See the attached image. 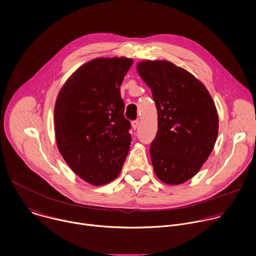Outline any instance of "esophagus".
Returning a JSON list of instances; mask_svg holds the SVG:
<instances>
[{
	"mask_svg": "<svg viewBox=\"0 0 256 256\" xmlns=\"http://www.w3.org/2000/svg\"><path fill=\"white\" fill-rule=\"evenodd\" d=\"M132 126L134 130H136L138 126V120H132Z\"/></svg>",
	"mask_w": 256,
	"mask_h": 256,
	"instance_id": "34e87169",
	"label": "esophagus"
}]
</instances>
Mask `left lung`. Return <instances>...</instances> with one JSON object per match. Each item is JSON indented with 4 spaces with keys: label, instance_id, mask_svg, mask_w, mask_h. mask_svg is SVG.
Wrapping results in <instances>:
<instances>
[{
    "label": "left lung",
    "instance_id": "8db88e82",
    "mask_svg": "<svg viewBox=\"0 0 256 256\" xmlns=\"http://www.w3.org/2000/svg\"><path fill=\"white\" fill-rule=\"evenodd\" d=\"M138 72L157 107L158 130L150 147L154 171L167 184H184L212 151L218 128L214 103L202 83L170 62H140Z\"/></svg>",
    "mask_w": 256,
    "mask_h": 256
}]
</instances>
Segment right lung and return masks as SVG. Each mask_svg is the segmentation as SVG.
<instances>
[{"label":"right lung","instance_id":"add662e5","mask_svg":"<svg viewBox=\"0 0 256 256\" xmlns=\"http://www.w3.org/2000/svg\"><path fill=\"white\" fill-rule=\"evenodd\" d=\"M132 64L128 58L88 62L66 80L56 102L58 151L93 186L116 179L130 150L132 126L124 114L120 85Z\"/></svg>","mask_w":256,"mask_h":256}]
</instances>
